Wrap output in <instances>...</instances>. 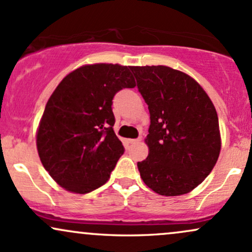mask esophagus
<instances>
[{"instance_id": "obj_1", "label": "esophagus", "mask_w": 252, "mask_h": 252, "mask_svg": "<svg viewBox=\"0 0 252 252\" xmlns=\"http://www.w3.org/2000/svg\"><path fill=\"white\" fill-rule=\"evenodd\" d=\"M141 141V138H132V140H129V142L131 144H136Z\"/></svg>"}]
</instances>
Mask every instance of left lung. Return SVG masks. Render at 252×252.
Listing matches in <instances>:
<instances>
[{
    "label": "left lung",
    "instance_id": "1",
    "mask_svg": "<svg viewBox=\"0 0 252 252\" xmlns=\"http://www.w3.org/2000/svg\"><path fill=\"white\" fill-rule=\"evenodd\" d=\"M150 114L149 154L137 162L144 184L158 194H186L205 180L220 153L217 111L198 83L167 66H132Z\"/></svg>",
    "mask_w": 252,
    "mask_h": 252
}]
</instances>
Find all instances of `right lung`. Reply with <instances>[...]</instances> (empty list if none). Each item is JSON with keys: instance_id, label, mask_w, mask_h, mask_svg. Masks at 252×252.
<instances>
[{"instance_id": "right-lung-1", "label": "right lung", "mask_w": 252, "mask_h": 252, "mask_svg": "<svg viewBox=\"0 0 252 252\" xmlns=\"http://www.w3.org/2000/svg\"><path fill=\"white\" fill-rule=\"evenodd\" d=\"M129 68L118 63L82 66L63 78L46 104L37 153L65 189L85 194L103 186L123 155L111 105L120 90L135 88Z\"/></svg>"}]
</instances>
